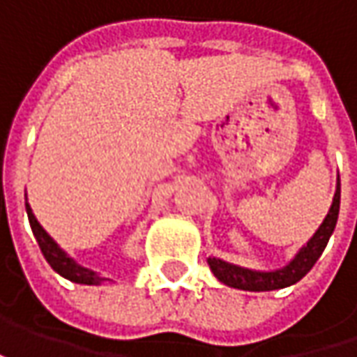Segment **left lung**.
<instances>
[{"label": "left lung", "instance_id": "left-lung-1", "mask_svg": "<svg viewBox=\"0 0 357 357\" xmlns=\"http://www.w3.org/2000/svg\"><path fill=\"white\" fill-rule=\"evenodd\" d=\"M337 214H340V174H337L332 206L322 220V225L312 234V238L294 254V258L288 264L274 268V270H254V268L232 264V262H227L216 256H208L206 262H208L214 276L230 288L248 290V292H270V290L288 288V286L302 280L312 270V266L318 262V258L322 256L324 248L336 228Z\"/></svg>", "mask_w": 357, "mask_h": 357}]
</instances>
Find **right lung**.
I'll list each match as a JSON object with an SVG mask.
<instances>
[{
    "label": "right lung",
    "instance_id": "right-lung-1",
    "mask_svg": "<svg viewBox=\"0 0 357 357\" xmlns=\"http://www.w3.org/2000/svg\"><path fill=\"white\" fill-rule=\"evenodd\" d=\"M25 200H27V195H25ZM25 211H27V218H29V225H31L33 236L39 244V248H41V252L49 262V266L53 268L57 274H61L63 278L75 282V284H87V286H99V284L107 282V278L99 276L95 270L81 266L73 256H69L55 240L49 236L47 230L41 227L39 220L35 218L29 202H25Z\"/></svg>",
    "mask_w": 357,
    "mask_h": 357
}]
</instances>
